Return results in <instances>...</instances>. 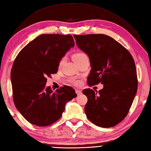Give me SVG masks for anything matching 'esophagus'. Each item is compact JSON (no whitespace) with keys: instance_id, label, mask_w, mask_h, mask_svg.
Segmentation results:
<instances>
[{"instance_id":"1","label":"esophagus","mask_w":151,"mask_h":151,"mask_svg":"<svg viewBox=\"0 0 151 151\" xmlns=\"http://www.w3.org/2000/svg\"><path fill=\"white\" fill-rule=\"evenodd\" d=\"M76 94H77L78 95H81V93H82V91L81 90H79V89H76Z\"/></svg>"}]
</instances>
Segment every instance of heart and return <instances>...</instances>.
<instances>
[{"instance_id": "b5f03b06", "label": "heart", "mask_w": 151, "mask_h": 151, "mask_svg": "<svg viewBox=\"0 0 151 151\" xmlns=\"http://www.w3.org/2000/svg\"><path fill=\"white\" fill-rule=\"evenodd\" d=\"M88 58V56L86 55L85 53L82 52H77L73 54V59L74 61H75V62L76 64L81 62L83 60ZM65 57H63L61 58V60L59 62V67H61L63 65V63L65 62Z\"/></svg>"}]
</instances>
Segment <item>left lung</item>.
I'll use <instances>...</instances> for the list:
<instances>
[{"label":"left lung","instance_id":"obj_1","mask_svg":"<svg viewBox=\"0 0 151 151\" xmlns=\"http://www.w3.org/2000/svg\"><path fill=\"white\" fill-rule=\"evenodd\" d=\"M79 49L88 54L91 69L89 86L103 84L96 93L89 88L82 93L88 97L84 111L97 126L114 127L127 116L137 89L136 68L126 48L104 34L74 35Z\"/></svg>","mask_w":151,"mask_h":151}]
</instances>
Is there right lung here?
Returning a JSON list of instances; mask_svg holds the SVG:
<instances>
[{
    "label": "right lung",
    "instance_id": "obj_1",
    "mask_svg": "<svg viewBox=\"0 0 151 151\" xmlns=\"http://www.w3.org/2000/svg\"><path fill=\"white\" fill-rule=\"evenodd\" d=\"M74 46L71 35L42 34L15 58L11 70L13 100L31 124L47 127L55 123L62 117L67 102L77 96L68 86L55 91L46 86L47 76L57 73L60 60Z\"/></svg>",
    "mask_w": 151,
    "mask_h": 151
}]
</instances>
